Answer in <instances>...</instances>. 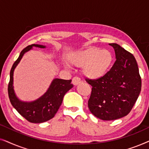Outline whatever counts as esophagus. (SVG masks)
Returning a JSON list of instances; mask_svg holds the SVG:
<instances>
[{"instance_id":"1","label":"esophagus","mask_w":149,"mask_h":149,"mask_svg":"<svg viewBox=\"0 0 149 149\" xmlns=\"http://www.w3.org/2000/svg\"><path fill=\"white\" fill-rule=\"evenodd\" d=\"M81 82V79L79 78V77H73V78H72V83L73 85H77L79 84V83H80Z\"/></svg>"}]
</instances>
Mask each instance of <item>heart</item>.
I'll return each mask as SVG.
<instances>
[{
	"label": "heart",
	"mask_w": 149,
	"mask_h": 149,
	"mask_svg": "<svg viewBox=\"0 0 149 149\" xmlns=\"http://www.w3.org/2000/svg\"><path fill=\"white\" fill-rule=\"evenodd\" d=\"M70 61L77 66H85L83 72L91 79H98L105 74L113 62V56L108 50L92 48L76 52Z\"/></svg>",
	"instance_id": "1"
}]
</instances>
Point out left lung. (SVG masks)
<instances>
[{
    "instance_id": "8db88e82",
    "label": "left lung",
    "mask_w": 149,
    "mask_h": 149,
    "mask_svg": "<svg viewBox=\"0 0 149 149\" xmlns=\"http://www.w3.org/2000/svg\"><path fill=\"white\" fill-rule=\"evenodd\" d=\"M115 52L113 66L97 79L85 78L91 85L89 111L104 121L123 117L130 113L141 91V77L134 56L117 43H110Z\"/></svg>"
}]
</instances>
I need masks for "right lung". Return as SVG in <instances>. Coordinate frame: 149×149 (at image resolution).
Listing matches in <instances>:
<instances>
[{"mask_svg": "<svg viewBox=\"0 0 149 149\" xmlns=\"http://www.w3.org/2000/svg\"><path fill=\"white\" fill-rule=\"evenodd\" d=\"M34 46L40 48L45 47V46L40 45L33 44L27 46L22 51L19 56L14 62L10 71L8 94L12 106L22 117L30 123H40L49 121L54 117L62 104L65 93L73 87V85L71 83V80L55 79L47 92L36 100L31 102L20 101L14 93L13 87V71L24 54L31 49Z\"/></svg>", "mask_w": 149, "mask_h": 149, "instance_id": "1", "label": "right lung"}]
</instances>
